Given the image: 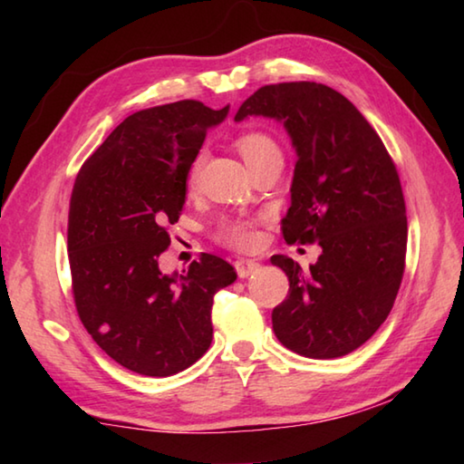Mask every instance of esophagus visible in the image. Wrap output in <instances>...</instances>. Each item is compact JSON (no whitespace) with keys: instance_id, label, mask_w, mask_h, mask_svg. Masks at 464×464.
Listing matches in <instances>:
<instances>
[{"instance_id":"34e87169","label":"esophagus","mask_w":464,"mask_h":464,"mask_svg":"<svg viewBox=\"0 0 464 464\" xmlns=\"http://www.w3.org/2000/svg\"><path fill=\"white\" fill-rule=\"evenodd\" d=\"M235 269H237V275L241 279H247L249 275H253L259 269V263L251 261V259H239L237 263H235Z\"/></svg>"}]
</instances>
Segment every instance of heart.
Here are the masks:
<instances>
[{
  "label": "heart",
  "mask_w": 464,
  "mask_h": 464,
  "mask_svg": "<svg viewBox=\"0 0 464 464\" xmlns=\"http://www.w3.org/2000/svg\"><path fill=\"white\" fill-rule=\"evenodd\" d=\"M239 151L245 157V161H247L249 167L259 165L263 161H269V160H281V151L277 143H275L273 137H269L267 133H261V131H247L243 133L239 140ZM201 165V157H197L195 163H193V169H191V179H195L197 169H199ZM221 239L225 243L233 245V247H251L257 241V235H255L253 227L249 223H223L221 225Z\"/></svg>",
  "instance_id": "1"
}]
</instances>
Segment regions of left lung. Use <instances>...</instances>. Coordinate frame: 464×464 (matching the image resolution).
Instances as JSON below:
<instances>
[{"instance_id": "8db88e82", "label": "left lung", "mask_w": 464, "mask_h": 464, "mask_svg": "<svg viewBox=\"0 0 464 464\" xmlns=\"http://www.w3.org/2000/svg\"><path fill=\"white\" fill-rule=\"evenodd\" d=\"M247 117L283 123L297 153L285 241L323 251L309 271L271 257L289 277V297L271 314L275 337L301 357H343L389 317L405 271L407 211L395 163L357 107L323 83L265 85L235 121Z\"/></svg>"}]
</instances>
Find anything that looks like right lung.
Listing matches in <instances>:
<instances>
[{"instance_id": "add662e5", "label": "right lung", "mask_w": 464, "mask_h": 464, "mask_svg": "<svg viewBox=\"0 0 464 464\" xmlns=\"http://www.w3.org/2000/svg\"><path fill=\"white\" fill-rule=\"evenodd\" d=\"M227 113L229 105L215 111L193 100L137 111L77 173L67 223L75 307L93 341L145 377H171L203 357L213 295L237 279L215 255L185 275L160 269L191 163Z\"/></svg>"}]
</instances>
